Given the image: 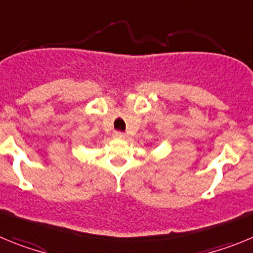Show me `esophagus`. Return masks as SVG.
Masks as SVG:
<instances>
[{"mask_svg": "<svg viewBox=\"0 0 253 253\" xmlns=\"http://www.w3.org/2000/svg\"><path fill=\"white\" fill-rule=\"evenodd\" d=\"M114 137L118 138V139H124L125 133H123V131H114Z\"/></svg>", "mask_w": 253, "mask_h": 253, "instance_id": "1", "label": "esophagus"}]
</instances>
